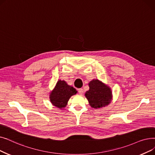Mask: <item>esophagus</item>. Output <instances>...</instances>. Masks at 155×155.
<instances>
[{"mask_svg":"<svg viewBox=\"0 0 155 155\" xmlns=\"http://www.w3.org/2000/svg\"><path fill=\"white\" fill-rule=\"evenodd\" d=\"M78 93L80 94V95H82V94L83 92H84V90H83L82 89H78Z\"/></svg>","mask_w":155,"mask_h":155,"instance_id":"34e87169","label":"esophagus"}]
</instances>
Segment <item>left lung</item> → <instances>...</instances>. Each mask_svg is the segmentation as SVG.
Segmentation results:
<instances>
[{"instance_id": "left-lung-1", "label": "left lung", "mask_w": 155, "mask_h": 155, "mask_svg": "<svg viewBox=\"0 0 155 155\" xmlns=\"http://www.w3.org/2000/svg\"><path fill=\"white\" fill-rule=\"evenodd\" d=\"M89 90L85 96L93 108H101L109 105L113 98L110 87L98 79H93L89 83Z\"/></svg>"}]
</instances>
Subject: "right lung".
I'll return each mask as SVG.
<instances>
[{
  "instance_id": "obj_1",
  "label": "right lung",
  "mask_w": 155,
  "mask_h": 155,
  "mask_svg": "<svg viewBox=\"0 0 155 155\" xmlns=\"http://www.w3.org/2000/svg\"><path fill=\"white\" fill-rule=\"evenodd\" d=\"M77 93V91L68 85L64 80H59L54 88L50 92L49 99L53 106L63 109L66 106L70 98Z\"/></svg>"
}]
</instances>
